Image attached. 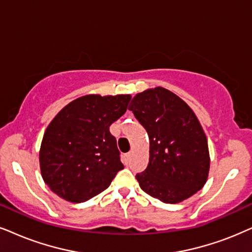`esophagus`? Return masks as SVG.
Wrapping results in <instances>:
<instances>
[{
  "instance_id": "34e87169",
  "label": "esophagus",
  "mask_w": 252,
  "mask_h": 252,
  "mask_svg": "<svg viewBox=\"0 0 252 252\" xmlns=\"http://www.w3.org/2000/svg\"><path fill=\"white\" fill-rule=\"evenodd\" d=\"M130 157H131V152H128V154L124 155V160H126V163H128Z\"/></svg>"
}]
</instances>
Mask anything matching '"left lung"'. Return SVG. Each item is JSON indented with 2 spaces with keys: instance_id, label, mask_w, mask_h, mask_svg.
I'll return each instance as SVG.
<instances>
[{
  "instance_id": "8db88e82",
  "label": "left lung",
  "mask_w": 252,
  "mask_h": 252,
  "mask_svg": "<svg viewBox=\"0 0 252 252\" xmlns=\"http://www.w3.org/2000/svg\"><path fill=\"white\" fill-rule=\"evenodd\" d=\"M150 139V163L136 174L141 189L165 203L189 199L206 184L208 144L193 110L157 87L137 94L129 106Z\"/></svg>"
}]
</instances>
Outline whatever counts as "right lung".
Segmentation results:
<instances>
[{"label": "right lung", "instance_id": "obj_1", "mask_svg": "<svg viewBox=\"0 0 252 252\" xmlns=\"http://www.w3.org/2000/svg\"><path fill=\"white\" fill-rule=\"evenodd\" d=\"M130 95H86L59 111L44 133L41 177L53 193L85 202L109 187L123 170L109 126L126 111Z\"/></svg>", "mask_w": 252, "mask_h": 252}]
</instances>
